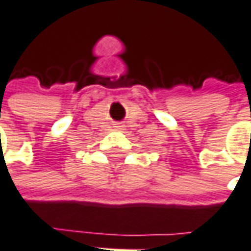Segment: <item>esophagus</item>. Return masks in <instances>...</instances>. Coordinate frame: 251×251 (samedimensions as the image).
Masks as SVG:
<instances>
[{
  "label": "esophagus",
  "mask_w": 251,
  "mask_h": 251,
  "mask_svg": "<svg viewBox=\"0 0 251 251\" xmlns=\"http://www.w3.org/2000/svg\"><path fill=\"white\" fill-rule=\"evenodd\" d=\"M115 127H117V129H121V127H122V126H115Z\"/></svg>",
  "instance_id": "1"
}]
</instances>
